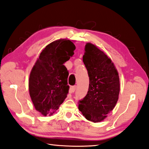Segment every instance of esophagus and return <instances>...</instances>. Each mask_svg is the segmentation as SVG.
Returning <instances> with one entry per match:
<instances>
[{
	"label": "esophagus",
	"mask_w": 149,
	"mask_h": 149,
	"mask_svg": "<svg viewBox=\"0 0 149 149\" xmlns=\"http://www.w3.org/2000/svg\"><path fill=\"white\" fill-rule=\"evenodd\" d=\"M75 89H76V86H72L70 88V91L71 92H74Z\"/></svg>",
	"instance_id": "obj_1"
}]
</instances>
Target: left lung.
<instances>
[{
    "label": "left lung",
    "instance_id": "8db88e82",
    "mask_svg": "<svg viewBox=\"0 0 149 149\" xmlns=\"http://www.w3.org/2000/svg\"><path fill=\"white\" fill-rule=\"evenodd\" d=\"M83 61L90 79L86 96L78 108L88 120L99 123L116 106L120 92L118 73L111 59L96 45L85 46Z\"/></svg>",
    "mask_w": 149,
    "mask_h": 149
}]
</instances>
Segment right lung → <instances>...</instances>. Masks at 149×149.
Wrapping results in <instances>:
<instances>
[{
    "mask_svg": "<svg viewBox=\"0 0 149 149\" xmlns=\"http://www.w3.org/2000/svg\"><path fill=\"white\" fill-rule=\"evenodd\" d=\"M70 40L59 39L45 47L32 68L29 94L35 109L43 116L52 115L67 97L69 72L63 65L74 54Z\"/></svg>",
    "mask_w": 149,
    "mask_h": 149,
    "instance_id": "add662e5",
    "label": "right lung"
}]
</instances>
